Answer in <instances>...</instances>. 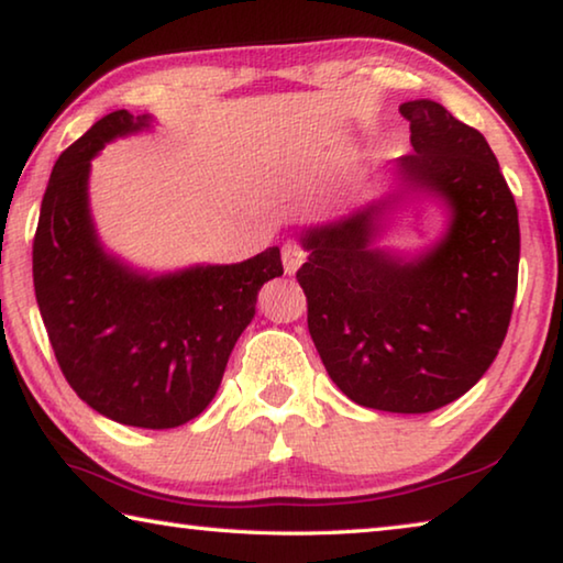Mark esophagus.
<instances>
[{
  "label": "esophagus",
  "instance_id": "esophagus-1",
  "mask_svg": "<svg viewBox=\"0 0 563 563\" xmlns=\"http://www.w3.org/2000/svg\"><path fill=\"white\" fill-rule=\"evenodd\" d=\"M302 263H305V251H302V247L295 245V243H285L283 245V268H285V273L295 275Z\"/></svg>",
  "mask_w": 563,
  "mask_h": 563
}]
</instances>
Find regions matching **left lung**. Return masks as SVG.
Masks as SVG:
<instances>
[{"label":"left lung","instance_id":"8db88e82","mask_svg":"<svg viewBox=\"0 0 563 563\" xmlns=\"http://www.w3.org/2000/svg\"><path fill=\"white\" fill-rule=\"evenodd\" d=\"M399 113L412 154L397 158V190L305 228L298 283L332 383L362 407L424 415L470 393L507 338L519 213L479 131L430 99ZM409 197H434L448 213L443 235L415 256L376 245Z\"/></svg>","mask_w":563,"mask_h":563}]
</instances>
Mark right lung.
Returning <instances> with one entry per match:
<instances>
[{"label":"right lung","instance_id":"right-lung-1","mask_svg":"<svg viewBox=\"0 0 563 563\" xmlns=\"http://www.w3.org/2000/svg\"><path fill=\"white\" fill-rule=\"evenodd\" d=\"M151 113L111 111L52 168L34 235V292L66 383L119 424L170 430L211 405L280 247L233 265L139 271L103 247L89 206L91 158L148 131Z\"/></svg>","mask_w":563,"mask_h":563}]
</instances>
